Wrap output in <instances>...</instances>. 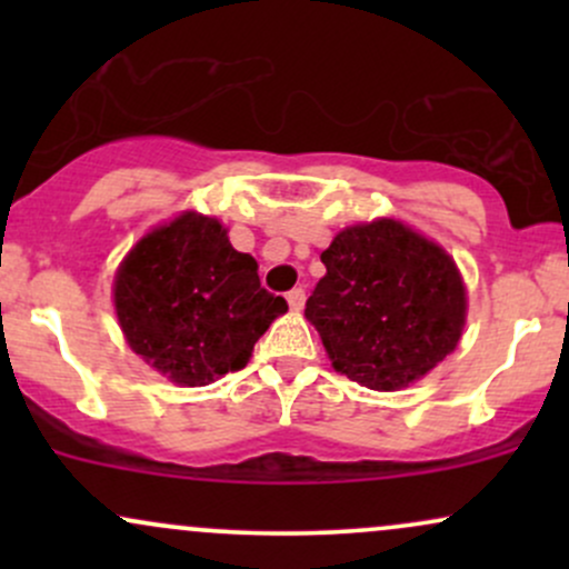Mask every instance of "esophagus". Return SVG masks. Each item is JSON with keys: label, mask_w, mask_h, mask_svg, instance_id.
Returning a JSON list of instances; mask_svg holds the SVG:
<instances>
[{"label": "esophagus", "mask_w": 569, "mask_h": 569, "mask_svg": "<svg viewBox=\"0 0 569 569\" xmlns=\"http://www.w3.org/2000/svg\"><path fill=\"white\" fill-rule=\"evenodd\" d=\"M286 299H289L291 310L299 312L305 307V289H291L289 293H286Z\"/></svg>", "instance_id": "obj_1"}]
</instances>
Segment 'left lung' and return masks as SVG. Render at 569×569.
<instances>
[{
  "instance_id": "obj_1",
  "label": "left lung",
  "mask_w": 569,
  "mask_h": 569,
  "mask_svg": "<svg viewBox=\"0 0 569 569\" xmlns=\"http://www.w3.org/2000/svg\"><path fill=\"white\" fill-rule=\"evenodd\" d=\"M305 318L331 367L371 390H401L457 348L466 286L455 259L396 219L345 227L321 253Z\"/></svg>"
}]
</instances>
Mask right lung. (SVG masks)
<instances>
[{"label":"right lung","instance_id":"obj_1","mask_svg":"<svg viewBox=\"0 0 569 569\" xmlns=\"http://www.w3.org/2000/svg\"><path fill=\"white\" fill-rule=\"evenodd\" d=\"M219 219L187 211L147 232L114 276L130 350L176 385L200 388L243 369L257 339L289 310L259 283Z\"/></svg>","mask_w":569,"mask_h":569}]
</instances>
